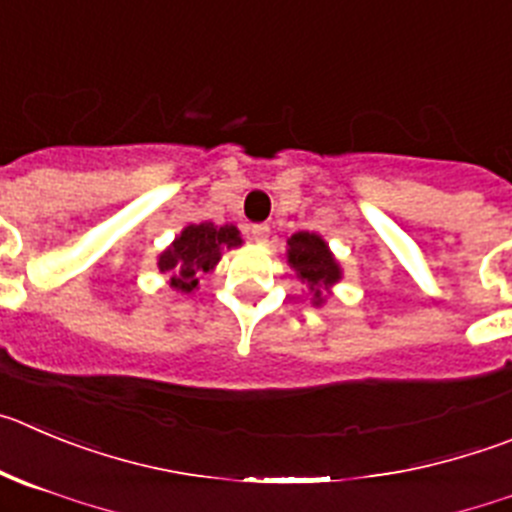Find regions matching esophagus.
I'll return each mask as SVG.
<instances>
[{
  "instance_id": "obj_1",
  "label": "esophagus",
  "mask_w": 512,
  "mask_h": 512,
  "mask_svg": "<svg viewBox=\"0 0 512 512\" xmlns=\"http://www.w3.org/2000/svg\"><path fill=\"white\" fill-rule=\"evenodd\" d=\"M250 237L257 245H265V242L270 240V227H267V224H255V227L250 229Z\"/></svg>"
}]
</instances>
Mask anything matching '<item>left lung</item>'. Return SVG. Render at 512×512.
<instances>
[{
  "label": "left lung",
  "mask_w": 512,
  "mask_h": 512,
  "mask_svg": "<svg viewBox=\"0 0 512 512\" xmlns=\"http://www.w3.org/2000/svg\"><path fill=\"white\" fill-rule=\"evenodd\" d=\"M285 257L290 270H295V278L308 290L310 303L321 308L343 278L341 262L336 260L328 242L315 232H295L288 240Z\"/></svg>",
  "instance_id": "left-lung-1"
}]
</instances>
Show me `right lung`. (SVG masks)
I'll return each instance as SVG.
<instances>
[{
    "label": "right lung",
    "mask_w": 512,
    "mask_h": 512,
    "mask_svg": "<svg viewBox=\"0 0 512 512\" xmlns=\"http://www.w3.org/2000/svg\"><path fill=\"white\" fill-rule=\"evenodd\" d=\"M242 247V234L234 224L199 222L186 224L169 247L159 255V270L169 275V288L176 293L199 290V278L219 265L224 252Z\"/></svg>",
    "instance_id": "obj_1"
}]
</instances>
